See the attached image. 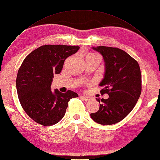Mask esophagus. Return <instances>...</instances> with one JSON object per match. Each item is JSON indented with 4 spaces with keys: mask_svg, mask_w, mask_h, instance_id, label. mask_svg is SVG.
I'll return each mask as SVG.
<instances>
[{
    "mask_svg": "<svg viewBox=\"0 0 160 160\" xmlns=\"http://www.w3.org/2000/svg\"><path fill=\"white\" fill-rule=\"evenodd\" d=\"M84 101H89L90 99H91V98H90L89 97H85V96H81L80 97Z\"/></svg>",
    "mask_w": 160,
    "mask_h": 160,
    "instance_id": "1",
    "label": "esophagus"
}]
</instances>
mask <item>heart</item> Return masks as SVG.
I'll return each mask as SVG.
<instances>
[{
    "instance_id": "b5f03b06",
    "label": "heart",
    "mask_w": 160,
    "mask_h": 160,
    "mask_svg": "<svg viewBox=\"0 0 160 160\" xmlns=\"http://www.w3.org/2000/svg\"><path fill=\"white\" fill-rule=\"evenodd\" d=\"M90 54H93V55H95V53H90Z\"/></svg>"
}]
</instances>
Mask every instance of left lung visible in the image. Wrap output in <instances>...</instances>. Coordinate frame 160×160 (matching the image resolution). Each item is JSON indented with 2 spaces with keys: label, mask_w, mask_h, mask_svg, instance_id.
<instances>
[{
  "label": "left lung",
  "mask_w": 160,
  "mask_h": 160,
  "mask_svg": "<svg viewBox=\"0 0 160 160\" xmlns=\"http://www.w3.org/2000/svg\"><path fill=\"white\" fill-rule=\"evenodd\" d=\"M103 55L105 72L99 86L108 99H97L99 109L92 113V119L102 125L116 124L133 109L142 90L141 73L137 61L120 48L109 47L92 48Z\"/></svg>",
  "instance_id": "obj_1"
}]
</instances>
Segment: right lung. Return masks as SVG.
<instances>
[{"label":"right lung","instance_id":"obj_1","mask_svg":"<svg viewBox=\"0 0 160 160\" xmlns=\"http://www.w3.org/2000/svg\"><path fill=\"white\" fill-rule=\"evenodd\" d=\"M79 47L47 44L35 49L24 59L20 66L16 87L19 100L27 115L44 126L54 125L65 116L68 102L78 97L76 92L65 93L51 85L55 74H59L65 60L79 50Z\"/></svg>","mask_w":160,"mask_h":160}]
</instances>
